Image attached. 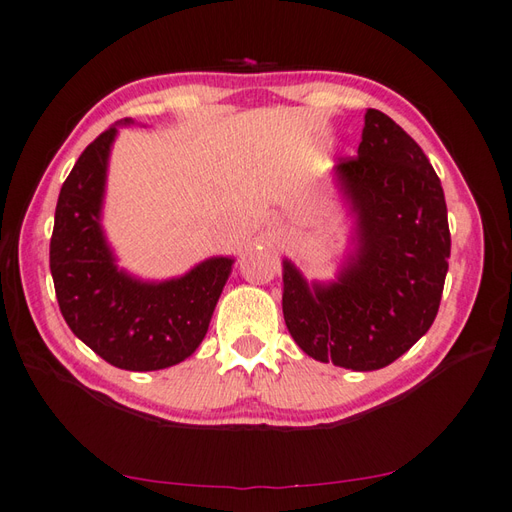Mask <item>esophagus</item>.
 <instances>
[{
	"mask_svg": "<svg viewBox=\"0 0 512 512\" xmlns=\"http://www.w3.org/2000/svg\"><path fill=\"white\" fill-rule=\"evenodd\" d=\"M280 227H282V221L278 214H267V217L263 219V232L269 236H276L280 232Z\"/></svg>",
	"mask_w": 512,
	"mask_h": 512,
	"instance_id": "1",
	"label": "esophagus"
}]
</instances>
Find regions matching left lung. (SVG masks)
<instances>
[{
    "mask_svg": "<svg viewBox=\"0 0 512 512\" xmlns=\"http://www.w3.org/2000/svg\"><path fill=\"white\" fill-rule=\"evenodd\" d=\"M335 177L355 212V252L328 285L282 260V313L309 357L379 370L436 320L451 254L445 192L423 149L379 109L366 111L357 157L339 160Z\"/></svg>",
    "mask_w": 512,
    "mask_h": 512,
    "instance_id": "1",
    "label": "left lung"
}]
</instances>
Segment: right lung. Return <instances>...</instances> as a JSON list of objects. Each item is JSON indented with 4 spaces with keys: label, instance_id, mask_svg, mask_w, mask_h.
<instances>
[{
    "label": "right lung",
    "instance_id": "obj_1",
    "mask_svg": "<svg viewBox=\"0 0 512 512\" xmlns=\"http://www.w3.org/2000/svg\"><path fill=\"white\" fill-rule=\"evenodd\" d=\"M116 133V124L102 131L63 181L50 271L65 322L83 344L122 370H162L203 342L234 260L208 258L186 276L164 282H142L118 269L100 225Z\"/></svg>",
    "mask_w": 512,
    "mask_h": 512
}]
</instances>
